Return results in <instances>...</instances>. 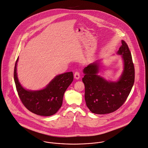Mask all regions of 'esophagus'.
I'll list each match as a JSON object with an SVG mask.
<instances>
[{
  "label": "esophagus",
  "instance_id": "1",
  "mask_svg": "<svg viewBox=\"0 0 148 148\" xmlns=\"http://www.w3.org/2000/svg\"><path fill=\"white\" fill-rule=\"evenodd\" d=\"M74 77H75L76 79H79L80 77L79 72H76L75 73V74H74Z\"/></svg>",
  "mask_w": 148,
  "mask_h": 148
}]
</instances>
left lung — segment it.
I'll return each mask as SVG.
<instances>
[{
	"mask_svg": "<svg viewBox=\"0 0 148 148\" xmlns=\"http://www.w3.org/2000/svg\"><path fill=\"white\" fill-rule=\"evenodd\" d=\"M122 55L124 69L118 82H108L98 75L99 64L91 63L84 68L82 81L85 86V100L90 110L97 114L114 112L125 102L134 83L135 71L130 51L126 42L117 52Z\"/></svg>",
	"mask_w": 148,
	"mask_h": 148,
	"instance_id": "1",
	"label": "left lung"
}]
</instances>
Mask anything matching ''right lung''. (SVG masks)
<instances>
[{
  "instance_id": "right-lung-1",
  "label": "right lung",
  "mask_w": 148,
  "mask_h": 148,
  "mask_svg": "<svg viewBox=\"0 0 148 148\" xmlns=\"http://www.w3.org/2000/svg\"><path fill=\"white\" fill-rule=\"evenodd\" d=\"M16 61L14 78L19 97L25 107L32 112L41 116H50L56 114L62 104L64 92L73 80L72 72L56 76L43 90H26L19 83L16 74Z\"/></svg>"
}]
</instances>
